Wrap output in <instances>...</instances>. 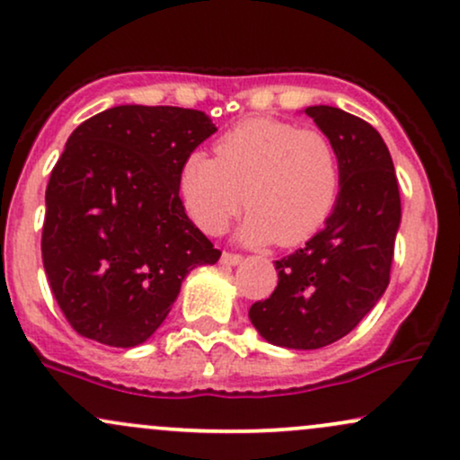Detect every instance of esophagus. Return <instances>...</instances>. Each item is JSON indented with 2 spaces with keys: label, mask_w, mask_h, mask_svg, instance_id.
Masks as SVG:
<instances>
[{
  "label": "esophagus",
  "mask_w": 460,
  "mask_h": 460,
  "mask_svg": "<svg viewBox=\"0 0 460 460\" xmlns=\"http://www.w3.org/2000/svg\"><path fill=\"white\" fill-rule=\"evenodd\" d=\"M220 263H223V266H237V263H242V255H235V252H223Z\"/></svg>",
  "instance_id": "esophagus-1"
}]
</instances>
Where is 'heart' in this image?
I'll use <instances>...</instances> for the list:
<instances>
[{
  "label": "heart",
  "mask_w": 460,
  "mask_h": 460,
  "mask_svg": "<svg viewBox=\"0 0 460 460\" xmlns=\"http://www.w3.org/2000/svg\"><path fill=\"white\" fill-rule=\"evenodd\" d=\"M214 155L190 153L179 171L183 208L209 235L244 205L242 242L296 246L320 231L340 197V157L318 129L246 119L216 140Z\"/></svg>",
  "instance_id": "obj_1"
}]
</instances>
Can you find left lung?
Wrapping results in <instances>:
<instances>
[{"label": "left lung", "instance_id": "8db88e82", "mask_svg": "<svg viewBox=\"0 0 460 460\" xmlns=\"http://www.w3.org/2000/svg\"><path fill=\"white\" fill-rule=\"evenodd\" d=\"M340 157V197L303 248L274 261L279 285L248 311L266 341L315 350L341 340L389 285L400 190L387 145L372 125L332 105L305 110Z\"/></svg>", "mask_w": 460, "mask_h": 460}]
</instances>
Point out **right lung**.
Returning <instances> with one entry per match:
<instances>
[{"instance_id": "1", "label": "right lung", "mask_w": 460, "mask_h": 460, "mask_svg": "<svg viewBox=\"0 0 460 460\" xmlns=\"http://www.w3.org/2000/svg\"><path fill=\"white\" fill-rule=\"evenodd\" d=\"M216 131L199 110L116 105L68 136L45 192L43 266L79 335L145 344L214 248L179 199L186 157Z\"/></svg>"}]
</instances>
